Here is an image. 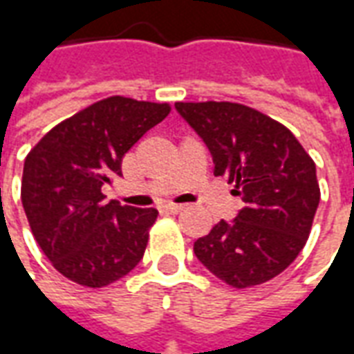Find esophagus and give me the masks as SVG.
I'll return each mask as SVG.
<instances>
[{
	"mask_svg": "<svg viewBox=\"0 0 354 354\" xmlns=\"http://www.w3.org/2000/svg\"><path fill=\"white\" fill-rule=\"evenodd\" d=\"M165 210L167 212H170V214H178V212H182L185 208V205H174V203H169V205H165Z\"/></svg>",
	"mask_w": 354,
	"mask_h": 354,
	"instance_id": "1",
	"label": "esophagus"
}]
</instances>
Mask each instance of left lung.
Returning <instances> with one entry per match:
<instances>
[{"instance_id":"obj_1","label":"left lung","mask_w":354,"mask_h":354,"mask_svg":"<svg viewBox=\"0 0 354 354\" xmlns=\"http://www.w3.org/2000/svg\"><path fill=\"white\" fill-rule=\"evenodd\" d=\"M207 144L216 176L245 207L195 241L197 260L233 288L271 281L296 260L320 201L317 167L284 124L235 102H176Z\"/></svg>"}]
</instances>
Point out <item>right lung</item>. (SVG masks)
<instances>
[{
	"label": "right lung",
	"mask_w": 354,
	"mask_h": 354,
	"mask_svg": "<svg viewBox=\"0 0 354 354\" xmlns=\"http://www.w3.org/2000/svg\"><path fill=\"white\" fill-rule=\"evenodd\" d=\"M170 113L169 104L109 96L50 129L28 153L22 207L58 273L102 288L131 273L146 252L155 208L106 201L124 153Z\"/></svg>",
	"instance_id": "1"
}]
</instances>
